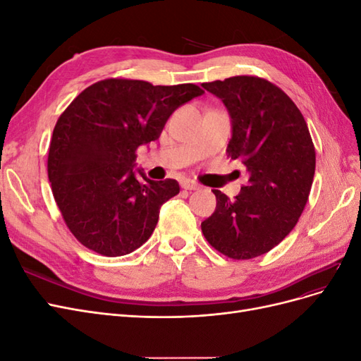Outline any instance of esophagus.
<instances>
[{
  "label": "esophagus",
  "instance_id": "obj_1",
  "mask_svg": "<svg viewBox=\"0 0 361 361\" xmlns=\"http://www.w3.org/2000/svg\"><path fill=\"white\" fill-rule=\"evenodd\" d=\"M180 187H182L183 190L194 191V190H199L200 185H199L197 182H192V180H190V179H185V180L180 182Z\"/></svg>",
  "mask_w": 361,
  "mask_h": 361
}]
</instances>
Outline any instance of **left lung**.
Wrapping results in <instances>:
<instances>
[{
	"mask_svg": "<svg viewBox=\"0 0 361 361\" xmlns=\"http://www.w3.org/2000/svg\"><path fill=\"white\" fill-rule=\"evenodd\" d=\"M202 85L226 105L227 155L250 174L235 200L212 190L216 207L202 232L224 256L253 259L280 244L302 214L314 176L313 141L298 106L276 84L239 75Z\"/></svg>",
	"mask_w": 361,
	"mask_h": 361,
	"instance_id": "1",
	"label": "left lung"
}]
</instances>
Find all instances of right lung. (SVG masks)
Here are the masks:
<instances>
[{
  "mask_svg": "<svg viewBox=\"0 0 361 361\" xmlns=\"http://www.w3.org/2000/svg\"><path fill=\"white\" fill-rule=\"evenodd\" d=\"M195 84L152 85L108 78L87 87L54 128L48 178L63 220L78 241L106 257L133 253L154 233L161 206L179 194L174 179L134 171L135 152L159 138Z\"/></svg>",
  "mask_w": 361,
  "mask_h": 361,
  "instance_id": "1",
  "label": "right lung"
}]
</instances>
